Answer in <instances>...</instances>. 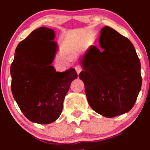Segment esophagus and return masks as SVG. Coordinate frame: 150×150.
Returning a JSON list of instances; mask_svg holds the SVG:
<instances>
[{
	"instance_id": "obj_1",
	"label": "esophagus",
	"mask_w": 150,
	"mask_h": 150,
	"mask_svg": "<svg viewBox=\"0 0 150 150\" xmlns=\"http://www.w3.org/2000/svg\"><path fill=\"white\" fill-rule=\"evenodd\" d=\"M75 70H76L77 73H78V74H79L80 72H81V71H82V67H81L80 66V65H76V66H75Z\"/></svg>"
}]
</instances>
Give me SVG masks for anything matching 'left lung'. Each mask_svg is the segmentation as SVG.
Returning <instances> with one entry per match:
<instances>
[{"mask_svg":"<svg viewBox=\"0 0 150 150\" xmlns=\"http://www.w3.org/2000/svg\"><path fill=\"white\" fill-rule=\"evenodd\" d=\"M99 45L91 46L81 59L89 105L106 117L132 109L142 87L140 60L134 45L110 27L101 30Z\"/></svg>","mask_w":150,"mask_h":150,"instance_id":"obj_1","label":"left lung"}]
</instances>
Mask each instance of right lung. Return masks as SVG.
I'll list each match as a JSON object with an SVG mask.
<instances>
[{
    "instance_id": "1",
    "label": "right lung",
    "mask_w": 150,
    "mask_h": 150,
    "mask_svg": "<svg viewBox=\"0 0 150 150\" xmlns=\"http://www.w3.org/2000/svg\"><path fill=\"white\" fill-rule=\"evenodd\" d=\"M54 38L52 29L33 30L18 44L11 65L13 98L25 117L39 124L57 120L71 83L78 78L73 68L59 72L51 64L58 48Z\"/></svg>"
}]
</instances>
